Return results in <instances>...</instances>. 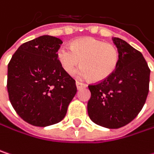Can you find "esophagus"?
Segmentation results:
<instances>
[{
  "mask_svg": "<svg viewBox=\"0 0 154 154\" xmlns=\"http://www.w3.org/2000/svg\"><path fill=\"white\" fill-rule=\"evenodd\" d=\"M76 85H77V90H80V89H82V88H85V87H86V86H87L85 84H84V83H81V82H78V81H77V82H76Z\"/></svg>",
  "mask_w": 154,
  "mask_h": 154,
  "instance_id": "34e87169",
  "label": "esophagus"
}]
</instances>
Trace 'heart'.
<instances>
[{"label":"heart","instance_id":"b5f03b06","mask_svg":"<svg viewBox=\"0 0 154 154\" xmlns=\"http://www.w3.org/2000/svg\"><path fill=\"white\" fill-rule=\"evenodd\" d=\"M56 56L60 66L67 74H73L80 62L82 66L75 75L82 79L92 77L94 81H102L109 77L119 60L117 47L94 37L74 40L70 43L69 49L60 47Z\"/></svg>","mask_w":154,"mask_h":154}]
</instances>
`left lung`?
Masks as SVG:
<instances>
[{
    "instance_id": "obj_1",
    "label": "left lung",
    "mask_w": 154,
    "mask_h": 154,
    "mask_svg": "<svg viewBox=\"0 0 154 154\" xmlns=\"http://www.w3.org/2000/svg\"><path fill=\"white\" fill-rule=\"evenodd\" d=\"M119 53L114 72L98 84L88 85L89 118L107 128H119L131 122L143 107L150 82V69L143 54L126 41L113 37Z\"/></svg>"
}]
</instances>
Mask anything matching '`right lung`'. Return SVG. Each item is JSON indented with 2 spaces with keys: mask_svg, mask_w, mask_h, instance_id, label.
I'll list each match as a JSON object with an SVG mask.
<instances>
[{
  "mask_svg": "<svg viewBox=\"0 0 154 154\" xmlns=\"http://www.w3.org/2000/svg\"><path fill=\"white\" fill-rule=\"evenodd\" d=\"M61 44L55 36H39L18 47L8 65L11 103L18 116L33 126L61 121L77 93L76 81L57 60Z\"/></svg>",
  "mask_w": 154,
  "mask_h": 154,
  "instance_id": "obj_1",
  "label": "right lung"
}]
</instances>
